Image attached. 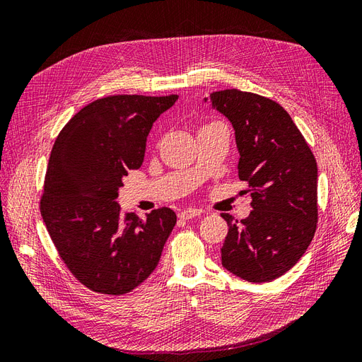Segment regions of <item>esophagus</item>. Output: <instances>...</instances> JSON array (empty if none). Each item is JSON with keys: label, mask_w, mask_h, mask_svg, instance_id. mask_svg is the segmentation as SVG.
Returning <instances> with one entry per match:
<instances>
[{"label": "esophagus", "mask_w": 362, "mask_h": 362, "mask_svg": "<svg viewBox=\"0 0 362 362\" xmlns=\"http://www.w3.org/2000/svg\"><path fill=\"white\" fill-rule=\"evenodd\" d=\"M201 213H202V211L198 210V208H187V210L180 211V213H178V217L182 218V221H189V218L201 216Z\"/></svg>", "instance_id": "esophagus-1"}]
</instances>
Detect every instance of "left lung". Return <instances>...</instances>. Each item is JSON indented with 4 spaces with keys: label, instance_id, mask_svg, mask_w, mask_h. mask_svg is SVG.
Listing matches in <instances>:
<instances>
[{
    "label": "left lung",
    "instance_id": "1",
    "mask_svg": "<svg viewBox=\"0 0 362 362\" xmlns=\"http://www.w3.org/2000/svg\"><path fill=\"white\" fill-rule=\"evenodd\" d=\"M210 107L235 131L238 178L250 189L254 210L234 221L222 246V266L249 282L279 278L308 249L317 225V163L284 108L255 93L213 92Z\"/></svg>",
    "mask_w": 362,
    "mask_h": 362
}]
</instances>
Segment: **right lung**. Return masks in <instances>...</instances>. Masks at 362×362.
<instances>
[{"mask_svg": "<svg viewBox=\"0 0 362 362\" xmlns=\"http://www.w3.org/2000/svg\"><path fill=\"white\" fill-rule=\"evenodd\" d=\"M178 95H115L83 107L60 131L47 169L40 213L62 259L87 288L119 296L158 266L177 214L139 218L116 202L128 170L144 163L146 137Z\"/></svg>", "mask_w": 362, "mask_h": 362, "instance_id": "obj_1", "label": "right lung"}]
</instances>
